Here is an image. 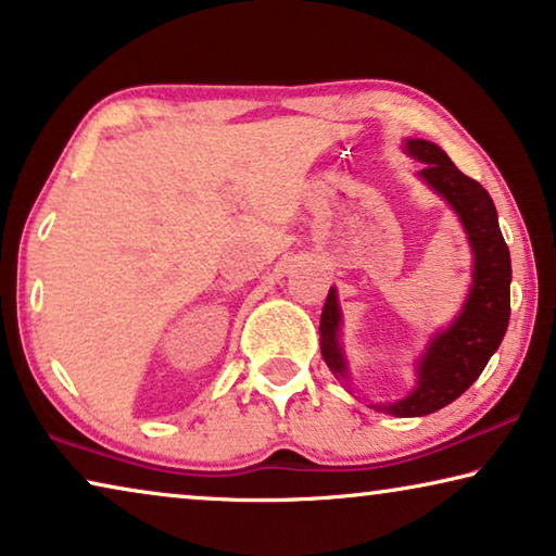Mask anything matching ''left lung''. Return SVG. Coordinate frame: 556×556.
Segmentation results:
<instances>
[{"label":"left lung","instance_id":"left-lung-1","mask_svg":"<svg viewBox=\"0 0 556 556\" xmlns=\"http://www.w3.org/2000/svg\"><path fill=\"white\" fill-rule=\"evenodd\" d=\"M407 152L425 162L421 179L442 194L459 214L475 252V285L469 300L450 329L437 334L419 364L417 389L394 404H371L377 412L394 417H425L457 400L477 382L509 325L511 260L504 242L494 202L486 189L462 174L442 149L425 139H409ZM339 304L329 289L319 319L321 357L337 379L346 377V364L337 344Z\"/></svg>","mask_w":556,"mask_h":556}]
</instances>
